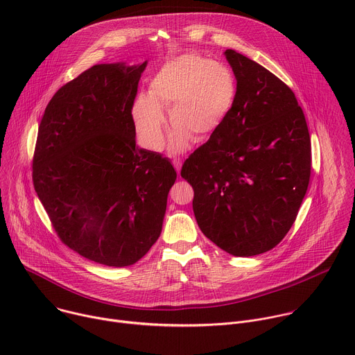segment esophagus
I'll return each instance as SVG.
<instances>
[{
    "mask_svg": "<svg viewBox=\"0 0 355 355\" xmlns=\"http://www.w3.org/2000/svg\"><path fill=\"white\" fill-rule=\"evenodd\" d=\"M173 166L175 167V170H177V173L180 174V171H181V166H182V163H181V160H178V159H174L173 160Z\"/></svg>",
    "mask_w": 355,
    "mask_h": 355,
    "instance_id": "esophagus-1",
    "label": "esophagus"
}]
</instances>
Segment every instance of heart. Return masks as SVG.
Instances as JSON below:
<instances>
[{
  "instance_id": "b5f03b06",
  "label": "heart",
  "mask_w": 355,
  "mask_h": 355,
  "mask_svg": "<svg viewBox=\"0 0 355 355\" xmlns=\"http://www.w3.org/2000/svg\"><path fill=\"white\" fill-rule=\"evenodd\" d=\"M237 84L233 71L222 62L185 53L167 62L133 105V121L141 144L159 151L164 146L168 110L170 150L180 153L189 137L195 143L209 139L226 121L234 105Z\"/></svg>"
}]
</instances>
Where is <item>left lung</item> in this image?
Masks as SVG:
<instances>
[{
    "label": "left lung",
    "instance_id": "8db88e82",
    "mask_svg": "<svg viewBox=\"0 0 355 355\" xmlns=\"http://www.w3.org/2000/svg\"><path fill=\"white\" fill-rule=\"evenodd\" d=\"M236 81L232 112L184 162L199 229L236 257L274 248L308 191L312 147L293 91L254 60L227 49Z\"/></svg>",
    "mask_w": 355,
    "mask_h": 355
}]
</instances>
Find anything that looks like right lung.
Segmentation results:
<instances>
[{"label":"right lung","mask_w":355,"mask_h":355,"mask_svg":"<svg viewBox=\"0 0 355 355\" xmlns=\"http://www.w3.org/2000/svg\"><path fill=\"white\" fill-rule=\"evenodd\" d=\"M147 62L96 64L64 84L39 125L32 178L59 239L108 267L137 263L163 227L177 173L136 146L132 108Z\"/></svg>","instance_id":"right-lung-1"}]
</instances>
